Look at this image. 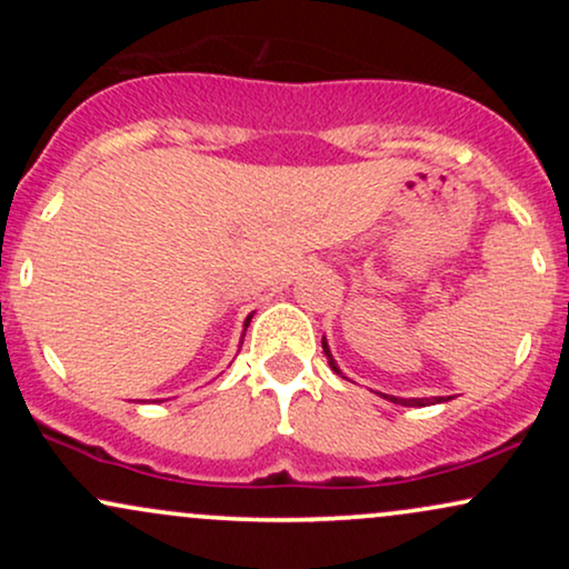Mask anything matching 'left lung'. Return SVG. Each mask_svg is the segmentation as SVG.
<instances>
[{"mask_svg":"<svg viewBox=\"0 0 569 569\" xmlns=\"http://www.w3.org/2000/svg\"><path fill=\"white\" fill-rule=\"evenodd\" d=\"M323 352H326V358H329V367L335 369L337 375H342V371L337 369L335 358H331V350H329V345H326V337H323ZM380 396H385V398H388V401H393V403H401V407H428V403L447 401V398H441V396H436V398H398V396H388V393H380Z\"/></svg>","mask_w":569,"mask_h":569,"instance_id":"obj_1","label":"left lung"}]
</instances>
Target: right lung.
<instances>
[{
  "label": "right lung",
  "instance_id": "right-lung-1",
  "mask_svg": "<svg viewBox=\"0 0 569 569\" xmlns=\"http://www.w3.org/2000/svg\"><path fill=\"white\" fill-rule=\"evenodd\" d=\"M248 321H251V316H248ZM248 321H246V326H248Z\"/></svg>",
  "mask_w": 569,
  "mask_h": 569
}]
</instances>
